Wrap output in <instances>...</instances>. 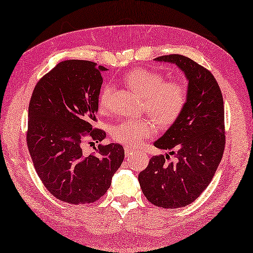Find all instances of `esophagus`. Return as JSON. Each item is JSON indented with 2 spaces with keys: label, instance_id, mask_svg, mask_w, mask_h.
I'll list each match as a JSON object with an SVG mask.
<instances>
[{
  "label": "esophagus",
  "instance_id": "esophagus-1",
  "mask_svg": "<svg viewBox=\"0 0 253 253\" xmlns=\"http://www.w3.org/2000/svg\"><path fill=\"white\" fill-rule=\"evenodd\" d=\"M125 153H126V158H127V157H129V155H131L132 153H135V151H133V150H131L130 148L125 147Z\"/></svg>",
  "mask_w": 253,
  "mask_h": 253
}]
</instances>
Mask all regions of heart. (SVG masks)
<instances>
[{
  "label": "heart",
  "mask_w": 253,
  "mask_h": 253,
  "mask_svg": "<svg viewBox=\"0 0 253 253\" xmlns=\"http://www.w3.org/2000/svg\"><path fill=\"white\" fill-rule=\"evenodd\" d=\"M124 82L131 90L142 96V107L160 125H169L175 122L185 109L187 89L177 80H164L159 72L147 68H135L124 76ZM113 85L103 84L99 96L101 111L109 106ZM155 132V126L150 120H124L111 129L112 138L126 147L140 146L144 139Z\"/></svg>",
  "instance_id": "heart-1"
}]
</instances>
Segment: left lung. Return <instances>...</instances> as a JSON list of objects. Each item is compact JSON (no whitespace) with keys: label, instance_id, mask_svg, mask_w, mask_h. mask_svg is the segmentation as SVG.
<instances>
[{"label":"left lung","instance_id":"obj_1","mask_svg":"<svg viewBox=\"0 0 253 253\" xmlns=\"http://www.w3.org/2000/svg\"><path fill=\"white\" fill-rule=\"evenodd\" d=\"M157 61L176 64L188 79L185 109L154 142L175 154L154 155L138 176L149 202L163 209L182 208L206 190L221 162L225 148L224 101L211 72L191 58L169 54Z\"/></svg>","mask_w":253,"mask_h":253}]
</instances>
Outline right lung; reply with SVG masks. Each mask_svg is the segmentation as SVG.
I'll list each match as a JSON object with an SVG mask.
<instances>
[{
	"label": "right lung",
	"instance_id": "obj_1",
	"mask_svg": "<svg viewBox=\"0 0 253 253\" xmlns=\"http://www.w3.org/2000/svg\"><path fill=\"white\" fill-rule=\"evenodd\" d=\"M105 69L90 61L58 63L37 83L29 103L26 139L37 174L51 195L76 206L99 200L125 157L118 143L99 144L90 155L82 148L105 138L93 127Z\"/></svg>",
	"mask_w": 253,
	"mask_h": 253
}]
</instances>
